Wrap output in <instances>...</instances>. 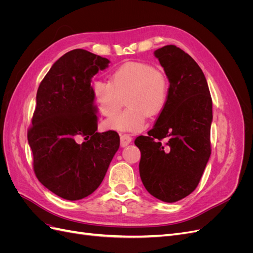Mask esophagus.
I'll use <instances>...</instances> for the list:
<instances>
[{"label":"esophagus","instance_id":"1","mask_svg":"<svg viewBox=\"0 0 253 253\" xmlns=\"http://www.w3.org/2000/svg\"><path fill=\"white\" fill-rule=\"evenodd\" d=\"M132 141V137L127 134H120V145L122 148L126 147Z\"/></svg>","mask_w":253,"mask_h":253}]
</instances>
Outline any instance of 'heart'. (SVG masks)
Here are the masks:
<instances>
[{
    "label": "heart",
    "mask_w": 253,
    "mask_h": 253,
    "mask_svg": "<svg viewBox=\"0 0 253 253\" xmlns=\"http://www.w3.org/2000/svg\"><path fill=\"white\" fill-rule=\"evenodd\" d=\"M169 89L165 72L143 62L122 64L112 73L111 82L96 80L91 85L96 106L105 117L116 115L126 97L127 108L104 124L106 128L124 132L139 131L148 116L162 113L169 99Z\"/></svg>",
    "instance_id": "b5f03b06"
}]
</instances>
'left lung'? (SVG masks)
Returning a JSON list of instances; mask_svg holds the SVG:
<instances>
[{
  "instance_id": "left-lung-1",
  "label": "left lung",
  "mask_w": 253,
  "mask_h": 253,
  "mask_svg": "<svg viewBox=\"0 0 253 253\" xmlns=\"http://www.w3.org/2000/svg\"><path fill=\"white\" fill-rule=\"evenodd\" d=\"M154 55L169 79V99L155 126L135 144L144 188L175 203L196 189L209 160L212 99L202 68L187 52L167 45Z\"/></svg>"
}]
</instances>
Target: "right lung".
<instances>
[{
	"instance_id": "1",
	"label": "right lung",
	"mask_w": 253,
	"mask_h": 253,
	"mask_svg": "<svg viewBox=\"0 0 253 253\" xmlns=\"http://www.w3.org/2000/svg\"><path fill=\"white\" fill-rule=\"evenodd\" d=\"M110 60L84 49L66 52L52 64L37 91L27 139L37 178L67 201L90 195L100 186L119 149V135L97 132L90 82ZM80 135L86 141H75Z\"/></svg>"
}]
</instances>
